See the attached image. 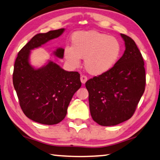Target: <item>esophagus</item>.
<instances>
[{
  "label": "esophagus",
  "mask_w": 160,
  "mask_h": 160,
  "mask_svg": "<svg viewBox=\"0 0 160 160\" xmlns=\"http://www.w3.org/2000/svg\"><path fill=\"white\" fill-rule=\"evenodd\" d=\"M88 80V78L85 75H81V82L83 83V84H84V83L87 82Z\"/></svg>",
  "instance_id": "obj_1"
}]
</instances>
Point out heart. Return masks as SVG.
Returning <instances> with one entry per match:
<instances>
[{
    "instance_id": "heart-1",
    "label": "heart",
    "mask_w": 160,
    "mask_h": 160,
    "mask_svg": "<svg viewBox=\"0 0 160 160\" xmlns=\"http://www.w3.org/2000/svg\"><path fill=\"white\" fill-rule=\"evenodd\" d=\"M72 46L64 48V56L72 67L79 65L84 58V67L88 73L100 75L115 65L122 51V45L116 37L97 31H80L71 37Z\"/></svg>"
}]
</instances>
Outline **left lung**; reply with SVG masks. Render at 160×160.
<instances>
[{
    "label": "left lung",
    "mask_w": 160,
    "mask_h": 160,
    "mask_svg": "<svg viewBox=\"0 0 160 160\" xmlns=\"http://www.w3.org/2000/svg\"><path fill=\"white\" fill-rule=\"evenodd\" d=\"M121 36L126 47L122 58L109 71L86 82L92 118L104 127L129 119L145 91L142 56L132 38Z\"/></svg>",
    "instance_id": "8db88e82"
}]
</instances>
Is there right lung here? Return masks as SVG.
<instances>
[{
  "label": "right lung",
  "mask_w": 160,
  "mask_h": 160,
  "mask_svg": "<svg viewBox=\"0 0 160 160\" xmlns=\"http://www.w3.org/2000/svg\"><path fill=\"white\" fill-rule=\"evenodd\" d=\"M64 29L35 35L18 52L14 65L13 86L19 105L28 118L42 124H58L65 117L74 94L82 86L77 72H67L53 62L34 69L30 65L31 50L58 38ZM55 56L62 58L64 49Z\"/></svg>",
  "instance_id": "add662e5"
}]
</instances>
